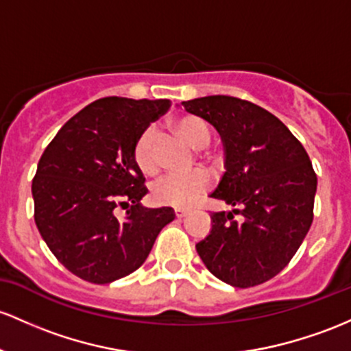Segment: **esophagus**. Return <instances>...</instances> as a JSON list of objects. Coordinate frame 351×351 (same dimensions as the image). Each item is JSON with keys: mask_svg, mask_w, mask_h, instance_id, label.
Instances as JSON below:
<instances>
[{"mask_svg": "<svg viewBox=\"0 0 351 351\" xmlns=\"http://www.w3.org/2000/svg\"><path fill=\"white\" fill-rule=\"evenodd\" d=\"M176 218H184L188 215V210H183V208H175Z\"/></svg>", "mask_w": 351, "mask_h": 351, "instance_id": "obj_1", "label": "esophagus"}]
</instances>
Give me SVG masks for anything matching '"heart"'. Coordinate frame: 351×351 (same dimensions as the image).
Returning <instances> with one entry per match:
<instances>
[{"instance_id":"b5f03b06","label":"heart","mask_w":351,"mask_h":351,"mask_svg":"<svg viewBox=\"0 0 351 351\" xmlns=\"http://www.w3.org/2000/svg\"><path fill=\"white\" fill-rule=\"evenodd\" d=\"M175 132L183 136L195 148H205L210 143V128L202 118L186 114L173 123ZM133 161L145 175H155L158 171L156 160V132L148 126L133 146ZM211 178L205 169H193L184 175H167L158 180L152 186V199L156 205L190 208L210 190Z\"/></svg>"}]
</instances>
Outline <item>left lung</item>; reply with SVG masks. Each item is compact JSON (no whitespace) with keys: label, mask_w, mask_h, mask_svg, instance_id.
I'll return each mask as SVG.
<instances>
[{"label":"left lung","mask_w":351,"mask_h":351,"mask_svg":"<svg viewBox=\"0 0 351 351\" xmlns=\"http://www.w3.org/2000/svg\"><path fill=\"white\" fill-rule=\"evenodd\" d=\"M182 106L221 136L225 173L210 196L233 206L211 215L196 252L232 287L268 282L290 263L313 221L317 175L310 158L290 130L255 103L215 95Z\"/></svg>","instance_id":"left-lung-1"}]
</instances>
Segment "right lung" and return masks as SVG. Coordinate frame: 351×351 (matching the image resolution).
Segmentation results:
<instances>
[{
  "label": "right lung",
  "mask_w": 351,
  "mask_h": 351,
  "mask_svg": "<svg viewBox=\"0 0 351 351\" xmlns=\"http://www.w3.org/2000/svg\"><path fill=\"white\" fill-rule=\"evenodd\" d=\"M171 106L169 99L108 96L68 119L46 146L32 193L34 221L60 263L105 285L145 263L173 208H145L143 173L133 161L136 138ZM128 206L125 220L114 210Z\"/></svg>",
  "instance_id": "right-lung-1"
}]
</instances>
